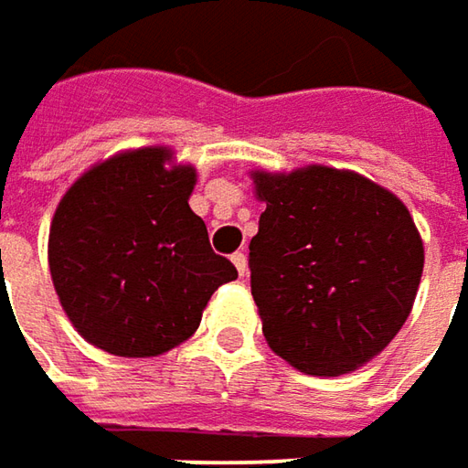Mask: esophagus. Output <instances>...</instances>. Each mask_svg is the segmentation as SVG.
<instances>
[{
	"label": "esophagus",
	"mask_w": 468,
	"mask_h": 468,
	"mask_svg": "<svg viewBox=\"0 0 468 468\" xmlns=\"http://www.w3.org/2000/svg\"><path fill=\"white\" fill-rule=\"evenodd\" d=\"M233 264L235 269H238V274H240V277H246V271H249V256H246L243 250L233 253Z\"/></svg>",
	"instance_id": "34e87169"
}]
</instances>
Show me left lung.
I'll use <instances>...</instances> for the list:
<instances>
[{
  "mask_svg": "<svg viewBox=\"0 0 468 468\" xmlns=\"http://www.w3.org/2000/svg\"><path fill=\"white\" fill-rule=\"evenodd\" d=\"M266 204L250 295L266 345L308 376L370 363L410 318L425 246L404 202L355 170H250Z\"/></svg>",
  "mask_w": 468,
  "mask_h": 468,
  "instance_id": "obj_1",
  "label": "left lung"
}]
</instances>
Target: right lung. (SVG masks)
Masks as SVG:
<instances>
[{
  "label": "right lung",
  "instance_id": "right-lung-1",
  "mask_svg": "<svg viewBox=\"0 0 468 468\" xmlns=\"http://www.w3.org/2000/svg\"><path fill=\"white\" fill-rule=\"evenodd\" d=\"M197 168L170 147H139L85 170L48 230V269L80 336L116 357H157L186 342L235 266L191 212Z\"/></svg>",
  "mask_w": 468,
  "mask_h": 468
}]
</instances>
